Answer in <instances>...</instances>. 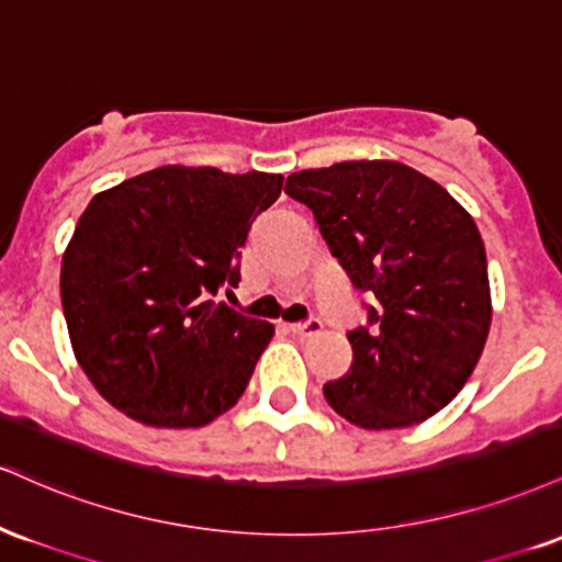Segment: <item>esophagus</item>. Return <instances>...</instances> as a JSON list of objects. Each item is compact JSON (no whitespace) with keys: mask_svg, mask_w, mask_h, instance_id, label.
Masks as SVG:
<instances>
[{"mask_svg":"<svg viewBox=\"0 0 562 562\" xmlns=\"http://www.w3.org/2000/svg\"><path fill=\"white\" fill-rule=\"evenodd\" d=\"M289 331L296 334V336H315V334L323 331V323L315 321V318L305 321V323H292V326H289Z\"/></svg>","mask_w":562,"mask_h":562,"instance_id":"1","label":"esophagus"}]
</instances>
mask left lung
I'll list each match as a JSON object with an SVG mask.
<instances>
[{
    "label": "left lung",
    "mask_w": 562,
    "mask_h": 562,
    "mask_svg": "<svg viewBox=\"0 0 562 562\" xmlns=\"http://www.w3.org/2000/svg\"><path fill=\"white\" fill-rule=\"evenodd\" d=\"M286 194L313 213L352 286L375 296L368 326L349 331L352 366L323 386L328 405L368 431L437 415L471 379L492 326L471 213L397 160L300 170Z\"/></svg>",
    "instance_id": "1"
}]
</instances>
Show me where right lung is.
<instances>
[{
    "label": "right lung",
    "instance_id": "1",
    "mask_svg": "<svg viewBox=\"0 0 562 562\" xmlns=\"http://www.w3.org/2000/svg\"><path fill=\"white\" fill-rule=\"evenodd\" d=\"M281 173L162 165L99 191L72 231L59 296L78 366L144 426L200 428L239 402L273 323L221 302Z\"/></svg>",
    "mask_w": 562,
    "mask_h": 562
}]
</instances>
